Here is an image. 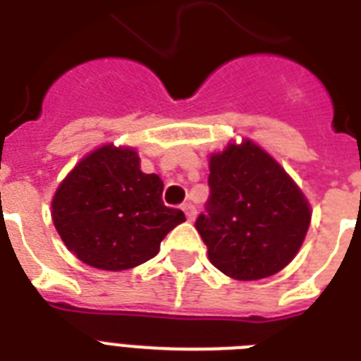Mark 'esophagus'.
Returning a JSON list of instances; mask_svg holds the SVG:
<instances>
[{
    "label": "esophagus",
    "instance_id": "obj_1",
    "mask_svg": "<svg viewBox=\"0 0 361 361\" xmlns=\"http://www.w3.org/2000/svg\"><path fill=\"white\" fill-rule=\"evenodd\" d=\"M183 212H185L187 221H195V217H197V208L191 202L183 204Z\"/></svg>",
    "mask_w": 361,
    "mask_h": 361
}]
</instances>
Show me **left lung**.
Here are the masks:
<instances>
[{"label": "left lung", "mask_w": 361, "mask_h": 361, "mask_svg": "<svg viewBox=\"0 0 361 361\" xmlns=\"http://www.w3.org/2000/svg\"><path fill=\"white\" fill-rule=\"evenodd\" d=\"M209 198L198 234L209 262L238 281L277 274L300 251L311 208L285 169L255 142L209 157Z\"/></svg>", "instance_id": "obj_1"}]
</instances>
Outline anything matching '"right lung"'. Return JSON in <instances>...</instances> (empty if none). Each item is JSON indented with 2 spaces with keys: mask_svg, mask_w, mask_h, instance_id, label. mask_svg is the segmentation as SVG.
Here are the masks:
<instances>
[{
  "mask_svg": "<svg viewBox=\"0 0 361 361\" xmlns=\"http://www.w3.org/2000/svg\"><path fill=\"white\" fill-rule=\"evenodd\" d=\"M163 180L144 174L133 147L103 146L82 159L59 183L52 221L69 251L87 266L135 268L159 252L161 241L185 221L163 202Z\"/></svg>",
  "mask_w": 361,
  "mask_h": 361,
  "instance_id": "add662e5",
  "label": "right lung"
}]
</instances>
